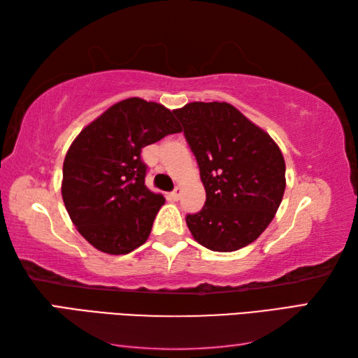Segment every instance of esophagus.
Here are the masks:
<instances>
[{
  "instance_id": "34e87169",
  "label": "esophagus",
  "mask_w": 358,
  "mask_h": 358,
  "mask_svg": "<svg viewBox=\"0 0 358 358\" xmlns=\"http://www.w3.org/2000/svg\"><path fill=\"white\" fill-rule=\"evenodd\" d=\"M169 196L172 200H180V196H181V187H175L173 191L169 194Z\"/></svg>"
}]
</instances>
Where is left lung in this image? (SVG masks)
Here are the masks:
<instances>
[{
	"mask_svg": "<svg viewBox=\"0 0 358 358\" xmlns=\"http://www.w3.org/2000/svg\"><path fill=\"white\" fill-rule=\"evenodd\" d=\"M200 167L206 201L186 223L201 246L232 252L260 237L283 200L280 148L229 103H189L173 110Z\"/></svg>",
	"mask_w": 358,
	"mask_h": 358,
	"instance_id": "8db88e82",
	"label": "left lung"
}]
</instances>
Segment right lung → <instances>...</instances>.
<instances>
[{
    "instance_id": "add662e5",
    "label": "right lung",
    "mask_w": 358,
    "mask_h": 358,
    "mask_svg": "<svg viewBox=\"0 0 358 358\" xmlns=\"http://www.w3.org/2000/svg\"><path fill=\"white\" fill-rule=\"evenodd\" d=\"M178 132L164 106L127 98L75 138L64 158L62 194L72 223L94 248L121 255L148 240L164 196L146 187L141 150Z\"/></svg>"
}]
</instances>
